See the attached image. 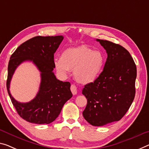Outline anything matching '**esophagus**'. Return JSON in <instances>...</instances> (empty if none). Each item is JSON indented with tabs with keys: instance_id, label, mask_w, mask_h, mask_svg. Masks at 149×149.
I'll list each match as a JSON object with an SVG mask.
<instances>
[{
	"instance_id": "1",
	"label": "esophagus",
	"mask_w": 149,
	"mask_h": 149,
	"mask_svg": "<svg viewBox=\"0 0 149 149\" xmlns=\"http://www.w3.org/2000/svg\"><path fill=\"white\" fill-rule=\"evenodd\" d=\"M70 90H71V92L73 95H75L77 94V86L74 85V84H72L71 86H70Z\"/></svg>"
}]
</instances>
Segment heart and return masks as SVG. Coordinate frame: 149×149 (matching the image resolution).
Instances as JSON below:
<instances>
[{
  "instance_id": "b5f03b06",
  "label": "heart",
  "mask_w": 149,
  "mask_h": 149,
  "mask_svg": "<svg viewBox=\"0 0 149 149\" xmlns=\"http://www.w3.org/2000/svg\"><path fill=\"white\" fill-rule=\"evenodd\" d=\"M104 63V54L87 45L68 48L62 52L60 58L54 60L55 69L61 77L68 76L69 70H73L75 79L84 84L93 82L97 79Z\"/></svg>"
}]
</instances>
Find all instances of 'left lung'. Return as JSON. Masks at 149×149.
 Here are the masks:
<instances>
[{
	"label": "left lung",
	"instance_id": "1",
	"mask_svg": "<svg viewBox=\"0 0 149 149\" xmlns=\"http://www.w3.org/2000/svg\"><path fill=\"white\" fill-rule=\"evenodd\" d=\"M107 53L104 69L82 91L87 98L82 112L93 126H103L120 120L129 109L135 96L136 67L129 51L120 45L97 39Z\"/></svg>",
	"mask_w": 149,
	"mask_h": 149
}]
</instances>
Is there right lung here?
I'll use <instances>...</instances> for the list:
<instances>
[{"mask_svg": "<svg viewBox=\"0 0 149 149\" xmlns=\"http://www.w3.org/2000/svg\"><path fill=\"white\" fill-rule=\"evenodd\" d=\"M63 36H37L20 45L11 55L8 66L6 88L12 103L21 118L35 124H49L56 119L65 102L72 97L69 82H63L53 72L54 54ZM32 61L41 72L40 91L35 99L22 104L11 95L9 88L12 75L24 61Z\"/></svg>", "mask_w": 149, "mask_h": 149, "instance_id": "obj_1", "label": "right lung"}]
</instances>
